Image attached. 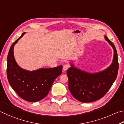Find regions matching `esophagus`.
Listing matches in <instances>:
<instances>
[{"label":"esophagus","mask_w":124,"mask_h":124,"mask_svg":"<svg viewBox=\"0 0 124 124\" xmlns=\"http://www.w3.org/2000/svg\"><path fill=\"white\" fill-rule=\"evenodd\" d=\"M69 64H64L63 67V70L64 71H66L67 69H68L69 68Z\"/></svg>","instance_id":"34e87169"}]
</instances>
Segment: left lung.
Listing matches in <instances>:
<instances>
[{
    "mask_svg": "<svg viewBox=\"0 0 124 124\" xmlns=\"http://www.w3.org/2000/svg\"><path fill=\"white\" fill-rule=\"evenodd\" d=\"M114 50L113 62L108 68L96 73H89L73 64L67 70L69 89L74 98L82 102H91L102 98L113 85L118 75V55L114 44L105 36Z\"/></svg>",
    "mask_w": 124,
    "mask_h": 124,
    "instance_id": "1",
    "label": "left lung"
}]
</instances>
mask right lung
Instances as JSON below:
<instances>
[{
    "label": "right lung",
    "mask_w": 124,
    "mask_h": 124,
    "mask_svg": "<svg viewBox=\"0 0 124 124\" xmlns=\"http://www.w3.org/2000/svg\"><path fill=\"white\" fill-rule=\"evenodd\" d=\"M24 32L13 43L7 58V77L11 87L23 99L29 102L41 100L48 95L55 80L62 73V66L53 68L26 70L17 64L13 55V47L23 36Z\"/></svg>",
    "instance_id": "1"
}]
</instances>
